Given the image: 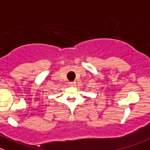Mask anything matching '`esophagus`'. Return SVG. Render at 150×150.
Instances as JSON below:
<instances>
[{"instance_id": "esophagus-1", "label": "esophagus", "mask_w": 150, "mask_h": 150, "mask_svg": "<svg viewBox=\"0 0 150 150\" xmlns=\"http://www.w3.org/2000/svg\"><path fill=\"white\" fill-rule=\"evenodd\" d=\"M69 86H75V82H69Z\"/></svg>"}]
</instances>
